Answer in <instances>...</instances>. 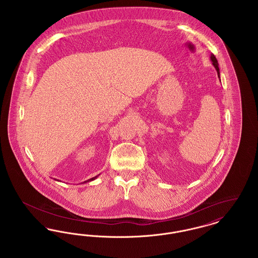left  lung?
<instances>
[{"instance_id":"left-lung-1","label":"left lung","mask_w":258,"mask_h":258,"mask_svg":"<svg viewBox=\"0 0 258 258\" xmlns=\"http://www.w3.org/2000/svg\"><path fill=\"white\" fill-rule=\"evenodd\" d=\"M211 60L213 61L214 67H215V68H216V70H217L218 76L220 77V69H219V63H218V60H217V58L215 57V55H214V54H212V55H211Z\"/></svg>"}]
</instances>
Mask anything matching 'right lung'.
I'll return each instance as SVG.
<instances>
[{
	"instance_id": "right-lung-1",
	"label": "right lung",
	"mask_w": 258,
	"mask_h": 258,
	"mask_svg": "<svg viewBox=\"0 0 258 258\" xmlns=\"http://www.w3.org/2000/svg\"><path fill=\"white\" fill-rule=\"evenodd\" d=\"M97 178V176L96 177H94V178H92V179H90V180H87V181H85L84 183H87V182H90V181H93V180H95Z\"/></svg>"
}]
</instances>
